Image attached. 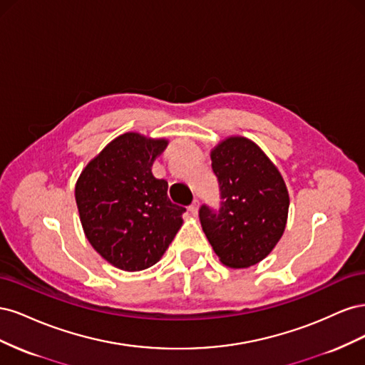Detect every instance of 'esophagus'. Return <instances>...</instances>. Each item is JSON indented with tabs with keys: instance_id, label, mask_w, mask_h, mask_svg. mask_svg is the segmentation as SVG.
<instances>
[{
	"instance_id": "34e87169",
	"label": "esophagus",
	"mask_w": 365,
	"mask_h": 365,
	"mask_svg": "<svg viewBox=\"0 0 365 365\" xmlns=\"http://www.w3.org/2000/svg\"><path fill=\"white\" fill-rule=\"evenodd\" d=\"M197 207H200V205H197V201H196V200L189 205V210H190V213H192L193 216L197 215Z\"/></svg>"
}]
</instances>
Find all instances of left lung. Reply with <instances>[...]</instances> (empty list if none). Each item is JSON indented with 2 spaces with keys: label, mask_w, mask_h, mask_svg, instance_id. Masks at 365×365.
Returning <instances> with one entry per match:
<instances>
[{
  "label": "left lung",
  "mask_w": 365,
  "mask_h": 365,
  "mask_svg": "<svg viewBox=\"0 0 365 365\" xmlns=\"http://www.w3.org/2000/svg\"><path fill=\"white\" fill-rule=\"evenodd\" d=\"M219 208L202 204L200 220L217 257L231 268L264 259L280 240L289 196L280 172L244 137H231L212 152Z\"/></svg>",
  "instance_id": "1"
}]
</instances>
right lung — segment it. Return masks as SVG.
<instances>
[{
  "label": "right lung",
  "instance_id": "right-lung-1",
  "mask_svg": "<svg viewBox=\"0 0 365 365\" xmlns=\"http://www.w3.org/2000/svg\"><path fill=\"white\" fill-rule=\"evenodd\" d=\"M165 146V140L128 132L109 143L76 184L86 239L123 271L155 264L182 224L185 208L169 200L168 181L150 169Z\"/></svg>",
  "mask_w": 365,
  "mask_h": 365
}]
</instances>
